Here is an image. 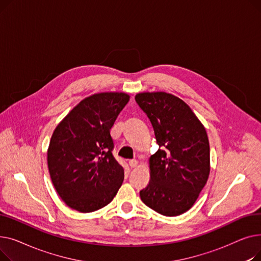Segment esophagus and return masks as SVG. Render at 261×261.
Wrapping results in <instances>:
<instances>
[{
    "label": "esophagus",
    "instance_id": "esophagus-1",
    "mask_svg": "<svg viewBox=\"0 0 261 261\" xmlns=\"http://www.w3.org/2000/svg\"><path fill=\"white\" fill-rule=\"evenodd\" d=\"M138 164H139V162L136 161V160H130V161H129V166H130L131 168H134V167L138 166Z\"/></svg>",
    "mask_w": 261,
    "mask_h": 261
}]
</instances>
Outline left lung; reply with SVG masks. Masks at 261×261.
<instances>
[{
  "label": "left lung",
  "instance_id": "1",
  "mask_svg": "<svg viewBox=\"0 0 261 261\" xmlns=\"http://www.w3.org/2000/svg\"><path fill=\"white\" fill-rule=\"evenodd\" d=\"M135 100L152 123L158 151L150 156V181L140 191L156 213L174 217L197 201L211 171L206 130L189 106L166 92H143Z\"/></svg>",
  "mask_w": 261,
  "mask_h": 261
}]
</instances>
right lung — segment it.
Segmentation results:
<instances>
[{
  "mask_svg": "<svg viewBox=\"0 0 261 261\" xmlns=\"http://www.w3.org/2000/svg\"><path fill=\"white\" fill-rule=\"evenodd\" d=\"M130 96L103 92L74 107L54 130L47 149L53 185L68 207L97 211L113 200L123 181L110 134Z\"/></svg>",
  "mask_w": 261,
  "mask_h": 261,
  "instance_id": "1",
  "label": "right lung"
}]
</instances>
